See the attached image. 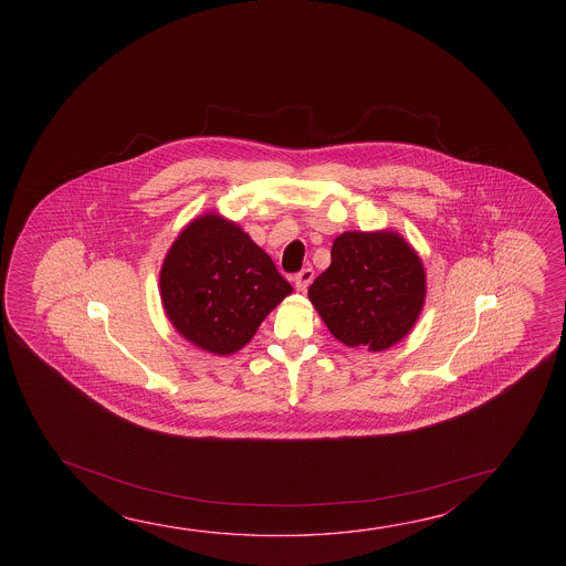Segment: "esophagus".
Masks as SVG:
<instances>
[{
  "label": "esophagus",
  "mask_w": 566,
  "mask_h": 566,
  "mask_svg": "<svg viewBox=\"0 0 566 566\" xmlns=\"http://www.w3.org/2000/svg\"><path fill=\"white\" fill-rule=\"evenodd\" d=\"M312 280H314V270L304 269L302 272H297L296 276H294L297 292H306L307 286L312 284Z\"/></svg>",
  "instance_id": "obj_1"
}]
</instances>
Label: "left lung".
Masks as SVG:
<instances>
[{"mask_svg": "<svg viewBox=\"0 0 566 566\" xmlns=\"http://www.w3.org/2000/svg\"><path fill=\"white\" fill-rule=\"evenodd\" d=\"M335 339L369 352L389 349L417 324L427 274L399 232L347 231L332 247V264L307 290Z\"/></svg>", "mask_w": 566, "mask_h": 566, "instance_id": "8db88e82", "label": "left lung"}]
</instances>
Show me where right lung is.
I'll return each mask as SVG.
<instances>
[{
  "mask_svg": "<svg viewBox=\"0 0 566 566\" xmlns=\"http://www.w3.org/2000/svg\"><path fill=\"white\" fill-rule=\"evenodd\" d=\"M159 294L169 322L187 342L231 355L251 342L292 286L239 224L205 213L167 251Z\"/></svg>",
  "mask_w": 566,
  "mask_h": 566,
  "instance_id": "add662e5",
  "label": "right lung"
}]
</instances>
